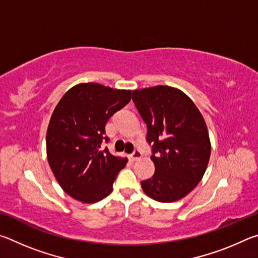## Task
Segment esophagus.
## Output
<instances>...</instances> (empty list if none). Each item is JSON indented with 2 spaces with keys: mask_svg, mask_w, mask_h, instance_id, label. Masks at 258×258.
Instances as JSON below:
<instances>
[{
  "mask_svg": "<svg viewBox=\"0 0 258 258\" xmlns=\"http://www.w3.org/2000/svg\"><path fill=\"white\" fill-rule=\"evenodd\" d=\"M141 155H142L141 151H140L139 149H134L132 154H131V159H132L133 161L134 160H138L140 157H141Z\"/></svg>",
  "mask_w": 258,
  "mask_h": 258,
  "instance_id": "1",
  "label": "esophagus"
}]
</instances>
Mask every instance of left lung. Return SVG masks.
<instances>
[{"instance_id":"1","label":"left lung","mask_w":258,"mask_h":258,"mask_svg":"<svg viewBox=\"0 0 258 258\" xmlns=\"http://www.w3.org/2000/svg\"><path fill=\"white\" fill-rule=\"evenodd\" d=\"M147 125L155 174L141 181L143 191L160 203H173L197 186L206 171L211 142L202 113L189 97L169 86L132 92Z\"/></svg>"}]
</instances>
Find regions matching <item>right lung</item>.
I'll return each mask as SVG.
<instances>
[{
  "mask_svg": "<svg viewBox=\"0 0 258 258\" xmlns=\"http://www.w3.org/2000/svg\"><path fill=\"white\" fill-rule=\"evenodd\" d=\"M132 91L113 90L98 83L72 87L56 104L46 132L50 167L63 191L92 204L106 198L127 159L108 148L106 124L130 102Z\"/></svg>",
  "mask_w": 258,
  "mask_h": 258,
  "instance_id": "right-lung-1",
  "label": "right lung"
}]
</instances>
